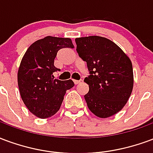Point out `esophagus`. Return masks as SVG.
<instances>
[{
    "mask_svg": "<svg viewBox=\"0 0 153 153\" xmlns=\"http://www.w3.org/2000/svg\"><path fill=\"white\" fill-rule=\"evenodd\" d=\"M73 82L75 83V85H77L81 83V82H83V80H79V81H77V80H73Z\"/></svg>",
    "mask_w": 153,
    "mask_h": 153,
    "instance_id": "esophagus-1",
    "label": "esophagus"
}]
</instances>
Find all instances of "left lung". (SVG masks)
<instances>
[{"instance_id": "1", "label": "left lung", "mask_w": 153, "mask_h": 153, "mask_svg": "<svg viewBox=\"0 0 153 153\" xmlns=\"http://www.w3.org/2000/svg\"><path fill=\"white\" fill-rule=\"evenodd\" d=\"M79 57L87 63L90 75L85 100L90 112L100 118L120 112L134 85L133 67L123 51L105 37L90 36L75 39Z\"/></svg>"}]
</instances>
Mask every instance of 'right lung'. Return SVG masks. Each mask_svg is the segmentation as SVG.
Returning <instances> with one entry per match:
<instances>
[{
    "label": "right lung",
    "mask_w": 153,
    "mask_h": 153,
    "mask_svg": "<svg viewBox=\"0 0 153 153\" xmlns=\"http://www.w3.org/2000/svg\"><path fill=\"white\" fill-rule=\"evenodd\" d=\"M70 38L48 36L35 41L27 50L18 71V85L22 100L39 118L52 117L60 108L66 91L74 86L72 80L54 79V59L63 48H73Z\"/></svg>",
    "instance_id": "obj_1"
}]
</instances>
